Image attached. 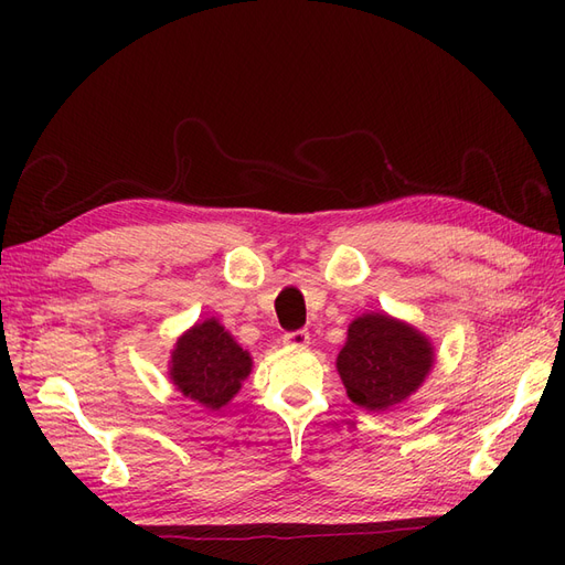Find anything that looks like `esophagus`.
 <instances>
[{
  "instance_id": "1",
  "label": "esophagus",
  "mask_w": 565,
  "mask_h": 565,
  "mask_svg": "<svg viewBox=\"0 0 565 565\" xmlns=\"http://www.w3.org/2000/svg\"><path fill=\"white\" fill-rule=\"evenodd\" d=\"M309 339H311L309 330H295V332H287V334H285V344H287V347L301 349V347L309 344Z\"/></svg>"
}]
</instances>
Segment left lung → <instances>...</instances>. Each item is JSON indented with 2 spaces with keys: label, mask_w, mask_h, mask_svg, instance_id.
I'll list each match as a JSON object with an SVG mask.
<instances>
[{
  "label": "left lung",
  "mask_w": 565,
  "mask_h": 565,
  "mask_svg": "<svg viewBox=\"0 0 565 565\" xmlns=\"http://www.w3.org/2000/svg\"><path fill=\"white\" fill-rule=\"evenodd\" d=\"M431 365L429 339L382 313L353 320L347 347L337 358L349 398L367 409H386L405 401Z\"/></svg>",
  "instance_id": "left-lung-1"
}]
</instances>
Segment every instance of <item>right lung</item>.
I'll use <instances>...</instances> for the list:
<instances>
[{"instance_id": "obj_1", "label": "right lung", "mask_w": 565, "mask_h": 565, "mask_svg": "<svg viewBox=\"0 0 565 565\" xmlns=\"http://www.w3.org/2000/svg\"><path fill=\"white\" fill-rule=\"evenodd\" d=\"M249 370V353L237 347L233 337L210 318L198 322L177 341L169 374L183 396L210 409H218L241 391Z\"/></svg>"}]
</instances>
